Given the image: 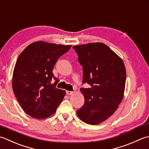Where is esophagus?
I'll return each instance as SVG.
<instances>
[{
  "instance_id": "34e87169",
  "label": "esophagus",
  "mask_w": 149,
  "mask_h": 149,
  "mask_svg": "<svg viewBox=\"0 0 149 149\" xmlns=\"http://www.w3.org/2000/svg\"><path fill=\"white\" fill-rule=\"evenodd\" d=\"M66 94L68 95H71L73 94V91H66Z\"/></svg>"
}]
</instances>
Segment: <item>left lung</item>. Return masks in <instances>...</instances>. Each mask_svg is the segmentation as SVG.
Segmentation results:
<instances>
[{"mask_svg": "<svg viewBox=\"0 0 149 149\" xmlns=\"http://www.w3.org/2000/svg\"><path fill=\"white\" fill-rule=\"evenodd\" d=\"M83 69L81 88L85 98L84 105L77 111L80 119L97 125L113 115L122 100L126 81L123 60L103 43H90L72 47Z\"/></svg>", "mask_w": 149, "mask_h": 149, "instance_id": "left-lung-1", "label": "left lung"}]
</instances>
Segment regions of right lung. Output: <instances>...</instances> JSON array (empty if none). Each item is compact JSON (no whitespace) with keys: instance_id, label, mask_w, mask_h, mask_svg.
I'll return each mask as SVG.
<instances>
[{"instance_id":"add662e5","label":"right lung","mask_w":149,"mask_h":149,"mask_svg":"<svg viewBox=\"0 0 149 149\" xmlns=\"http://www.w3.org/2000/svg\"><path fill=\"white\" fill-rule=\"evenodd\" d=\"M71 47L36 42L18 57L12 86L18 102L29 116L36 119L49 117L62 102L65 91L56 87L58 81L53 70L57 60Z\"/></svg>"}]
</instances>
